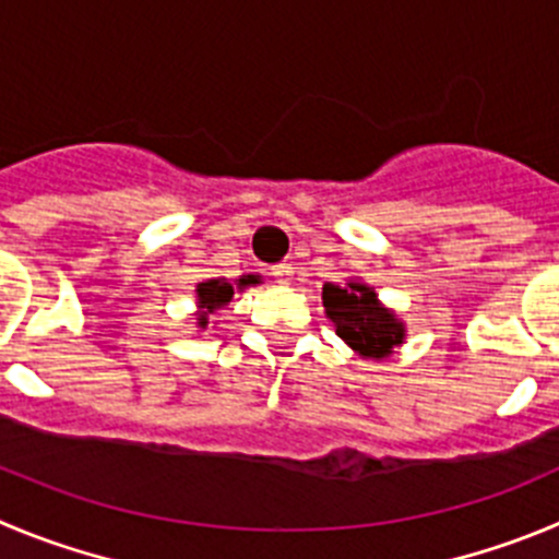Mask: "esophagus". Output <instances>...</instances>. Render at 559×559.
<instances>
[{
    "mask_svg": "<svg viewBox=\"0 0 559 559\" xmlns=\"http://www.w3.org/2000/svg\"><path fill=\"white\" fill-rule=\"evenodd\" d=\"M292 275H295V267H292V264H275L273 267V278L278 281V284H289Z\"/></svg>",
    "mask_w": 559,
    "mask_h": 559,
    "instance_id": "obj_1",
    "label": "esophagus"
}]
</instances>
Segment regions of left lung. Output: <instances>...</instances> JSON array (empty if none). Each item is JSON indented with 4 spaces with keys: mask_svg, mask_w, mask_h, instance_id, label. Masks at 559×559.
<instances>
[{
    "mask_svg": "<svg viewBox=\"0 0 559 559\" xmlns=\"http://www.w3.org/2000/svg\"><path fill=\"white\" fill-rule=\"evenodd\" d=\"M322 306L336 328V336L364 361H383L408 336L405 322L385 309L374 286L364 284L361 278L322 286Z\"/></svg>",
    "mask_w": 559,
    "mask_h": 559,
    "instance_id": "1",
    "label": "left lung"
}]
</instances>
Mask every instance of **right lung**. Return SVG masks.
<instances>
[{"mask_svg":"<svg viewBox=\"0 0 559 559\" xmlns=\"http://www.w3.org/2000/svg\"><path fill=\"white\" fill-rule=\"evenodd\" d=\"M250 284H262V278H259V275H239L234 284L228 278L201 281V284L195 286V328L206 331L209 314H215L223 306L231 304L234 289H248Z\"/></svg>","mask_w":559,"mask_h":559,"instance_id":"obj_1","label":"right lung"}]
</instances>
